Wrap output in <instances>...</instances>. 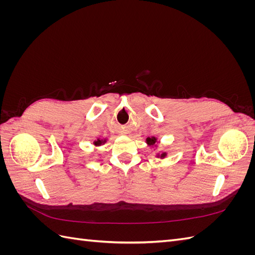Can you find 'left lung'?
<instances>
[{
  "mask_svg": "<svg viewBox=\"0 0 255 255\" xmlns=\"http://www.w3.org/2000/svg\"><path fill=\"white\" fill-rule=\"evenodd\" d=\"M145 142H146V144L148 145H150V146H152V148H154V146H157V142H158V140H157V138L156 137H154V136H152V137H148L145 139ZM157 158H165L166 156H167V152H161V153H156V155H155Z\"/></svg>",
  "mask_w": 255,
  "mask_h": 255,
  "instance_id": "1",
  "label": "left lung"
}]
</instances>
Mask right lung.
<instances>
[{"mask_svg":"<svg viewBox=\"0 0 255 255\" xmlns=\"http://www.w3.org/2000/svg\"><path fill=\"white\" fill-rule=\"evenodd\" d=\"M106 141H107L106 138H103V139H101V138H98L97 140H95V141H94V145H95V146H97V148H98V146H100V145H103L104 143H106Z\"/></svg>","mask_w":255,"mask_h":255,"instance_id":"right-lung-1","label":"right lung"}]
</instances>
